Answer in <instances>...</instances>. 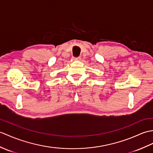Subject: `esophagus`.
I'll use <instances>...</instances> for the list:
<instances>
[{
	"label": "esophagus",
	"mask_w": 153,
	"mask_h": 153,
	"mask_svg": "<svg viewBox=\"0 0 153 153\" xmlns=\"http://www.w3.org/2000/svg\"><path fill=\"white\" fill-rule=\"evenodd\" d=\"M81 60L80 56H79V57H77V58L73 57V60Z\"/></svg>",
	"instance_id": "esophagus-1"
}]
</instances>
